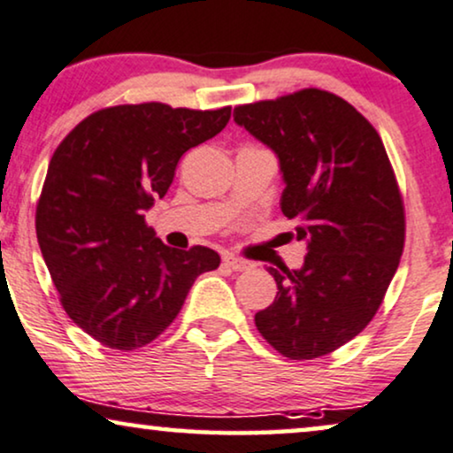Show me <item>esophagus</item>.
Instances as JSON below:
<instances>
[{"mask_svg":"<svg viewBox=\"0 0 453 453\" xmlns=\"http://www.w3.org/2000/svg\"><path fill=\"white\" fill-rule=\"evenodd\" d=\"M223 265H227V268L234 270V272H244V270L250 268L249 261L236 257V255H232V253L223 255Z\"/></svg>","mask_w":453,"mask_h":453,"instance_id":"esophagus-1","label":"esophagus"}]
</instances>
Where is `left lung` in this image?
Wrapping results in <instances>:
<instances>
[{
  "mask_svg": "<svg viewBox=\"0 0 453 453\" xmlns=\"http://www.w3.org/2000/svg\"><path fill=\"white\" fill-rule=\"evenodd\" d=\"M234 122L279 157L280 209L308 250L297 270L265 265L279 293L255 325L293 361L323 357L369 325L399 268L405 215L384 143L316 88L236 107Z\"/></svg>",
  "mask_w": 453,
  "mask_h": 453,
  "instance_id": "left-lung-1",
  "label": "left lung"
}]
</instances>
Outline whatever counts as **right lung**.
<instances>
[{
	"label": "right lung",
	"instance_id": "obj_1",
	"mask_svg": "<svg viewBox=\"0 0 453 453\" xmlns=\"http://www.w3.org/2000/svg\"><path fill=\"white\" fill-rule=\"evenodd\" d=\"M232 107L165 103L92 113L54 151L37 203L43 261L69 319L113 350H137L177 319L194 280L219 268L212 249L166 247L145 212L192 147L219 134Z\"/></svg>",
	"mask_w": 453,
	"mask_h": 453
}]
</instances>
